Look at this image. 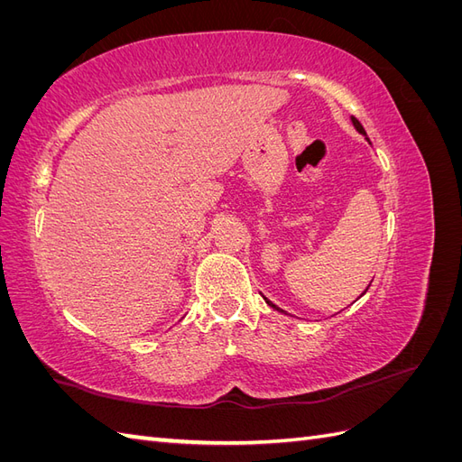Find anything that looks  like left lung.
Masks as SVG:
<instances>
[{
  "mask_svg": "<svg viewBox=\"0 0 462 462\" xmlns=\"http://www.w3.org/2000/svg\"><path fill=\"white\" fill-rule=\"evenodd\" d=\"M353 125H355V127H356V131H358V133H362V134H366V131H365V127H362V125H360V121H358V119H356V117H353ZM265 302H268V304H270V306H272V309H275V310H279V309H277V306H275V304H273V302H270V300H265ZM279 312H283V310H279Z\"/></svg>",
  "mask_w": 462,
  "mask_h": 462,
  "instance_id": "1",
  "label": "left lung"
}]
</instances>
